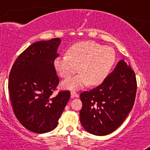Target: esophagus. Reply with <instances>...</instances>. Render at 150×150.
I'll list each match as a JSON object with an SVG mask.
<instances>
[{"mask_svg": "<svg viewBox=\"0 0 150 150\" xmlns=\"http://www.w3.org/2000/svg\"><path fill=\"white\" fill-rule=\"evenodd\" d=\"M70 94H71V97L72 98L79 97V94L75 92H70Z\"/></svg>", "mask_w": 150, "mask_h": 150, "instance_id": "1", "label": "esophagus"}]
</instances>
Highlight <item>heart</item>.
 <instances>
[{
	"label": "heart",
	"instance_id": "b5f03b06",
	"mask_svg": "<svg viewBox=\"0 0 150 150\" xmlns=\"http://www.w3.org/2000/svg\"><path fill=\"white\" fill-rule=\"evenodd\" d=\"M116 62L112 48L102 46L94 42H82L69 48L67 55L56 57L53 65L58 75L68 78L78 70L81 73L62 82V87L77 90L88 85H97L102 81Z\"/></svg>",
	"mask_w": 150,
	"mask_h": 150
}]
</instances>
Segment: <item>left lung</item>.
I'll list each match as a JSON object with an SVG mask.
<instances>
[{"mask_svg":"<svg viewBox=\"0 0 150 150\" xmlns=\"http://www.w3.org/2000/svg\"><path fill=\"white\" fill-rule=\"evenodd\" d=\"M137 81L133 70L124 60L101 85L80 94V122L89 133L106 135L116 130L133 107Z\"/></svg>","mask_w":150,"mask_h":150,"instance_id":"obj_1","label":"left lung"}]
</instances>
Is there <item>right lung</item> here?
<instances>
[{
	"mask_svg": "<svg viewBox=\"0 0 150 150\" xmlns=\"http://www.w3.org/2000/svg\"><path fill=\"white\" fill-rule=\"evenodd\" d=\"M60 38L39 41L22 52L9 75L12 107L20 123L30 131L45 133L57 127L70 97L68 90L53 96L59 78L53 61L59 56Z\"/></svg>",
	"mask_w": 150,
	"mask_h": 150,
	"instance_id": "add662e5",
	"label": "right lung"
}]
</instances>
